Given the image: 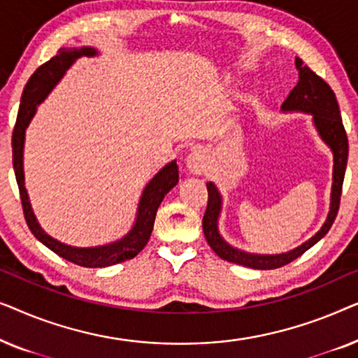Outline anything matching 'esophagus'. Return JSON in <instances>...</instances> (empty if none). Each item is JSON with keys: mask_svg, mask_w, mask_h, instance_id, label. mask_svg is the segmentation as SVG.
<instances>
[{"mask_svg": "<svg viewBox=\"0 0 358 358\" xmlns=\"http://www.w3.org/2000/svg\"><path fill=\"white\" fill-rule=\"evenodd\" d=\"M185 166L192 174H202L208 166V155L202 150H194L185 158Z\"/></svg>", "mask_w": 358, "mask_h": 358, "instance_id": "obj_1", "label": "esophagus"}]
</instances>
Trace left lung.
<instances>
[{
	"instance_id": "left-lung-1",
	"label": "left lung",
	"mask_w": 358,
	"mask_h": 358,
	"mask_svg": "<svg viewBox=\"0 0 358 358\" xmlns=\"http://www.w3.org/2000/svg\"><path fill=\"white\" fill-rule=\"evenodd\" d=\"M295 65L300 80H298V85L293 87L280 109L282 112H303V114H310L313 117V124H315L317 135L329 146L332 151V158H334L329 213H327L326 222L320 231L308 239V241L300 244L298 248L282 254H256L234 248L228 241H224L218 229V220L223 207L222 194H220V190L213 182H207L208 203L207 210H205L202 224L208 246L223 261L238 264V266H244L249 268H257V271H271V268L287 266V264L295 261L296 257H300L311 246H315L331 229L341 203L342 182H344L347 156H349V141H347L344 125H342L339 104H337L334 91L331 90L329 85L322 78L317 76L315 71H311L306 65H303L300 58H296Z\"/></svg>"
}]
</instances>
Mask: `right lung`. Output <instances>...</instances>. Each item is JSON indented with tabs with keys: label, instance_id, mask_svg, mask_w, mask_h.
<instances>
[{
	"label": "right lung",
	"instance_id": "add662e5",
	"mask_svg": "<svg viewBox=\"0 0 358 358\" xmlns=\"http://www.w3.org/2000/svg\"><path fill=\"white\" fill-rule=\"evenodd\" d=\"M97 53L99 52L94 47L60 48L55 57L50 58L47 63H43L42 66H38L22 91L16 127H14L13 131V168L14 174H16L24 217H26L29 229L50 251L66 259V261L90 268L109 267L114 266V264L134 259L148 243L151 231H153L156 212H158V207L163 202L164 195L179 182V168L174 159L166 164L163 169H159L155 174V178L145 185L138 202V208H136L134 227L130 228V231L124 238L102 244V246H70V244H65L52 238L38 224L36 215H34L31 200H29L26 185H24V141H26V130L34 119V115H36L37 106H41L45 101V97L60 83L73 63L78 58L96 57Z\"/></svg>",
	"mask_w": 358,
	"mask_h": 358
}]
</instances>
